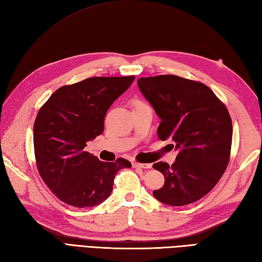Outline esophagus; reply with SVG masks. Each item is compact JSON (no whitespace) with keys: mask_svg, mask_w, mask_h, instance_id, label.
<instances>
[{"mask_svg":"<svg viewBox=\"0 0 262 262\" xmlns=\"http://www.w3.org/2000/svg\"><path fill=\"white\" fill-rule=\"evenodd\" d=\"M133 166L134 167H141V168H150L151 167L150 164H144V163H138V162H134Z\"/></svg>","mask_w":262,"mask_h":262,"instance_id":"esophagus-1","label":"esophagus"}]
</instances>
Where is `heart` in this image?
I'll use <instances>...</instances> for the list:
<instances>
[{
  "mask_svg": "<svg viewBox=\"0 0 262 262\" xmlns=\"http://www.w3.org/2000/svg\"><path fill=\"white\" fill-rule=\"evenodd\" d=\"M138 103H144V102H143V101H137L136 105H138Z\"/></svg>",
  "mask_w": 262,
  "mask_h": 262,
  "instance_id": "b5f03b06",
  "label": "heart"
}]
</instances>
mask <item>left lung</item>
<instances>
[{"label": "left lung", "instance_id": "obj_1", "mask_svg": "<svg viewBox=\"0 0 262 262\" xmlns=\"http://www.w3.org/2000/svg\"><path fill=\"white\" fill-rule=\"evenodd\" d=\"M138 87L161 118L157 135L179 150L171 166L155 163L164 178L153 192L162 203L196 202L213 188L230 161L232 120L226 105L206 84L174 75L139 78Z\"/></svg>", "mask_w": 262, "mask_h": 262}]
</instances>
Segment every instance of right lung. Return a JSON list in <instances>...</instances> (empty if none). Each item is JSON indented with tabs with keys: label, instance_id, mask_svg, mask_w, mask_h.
<instances>
[{
	"label": "right lung",
	"instance_id": "1",
	"mask_svg": "<svg viewBox=\"0 0 262 262\" xmlns=\"http://www.w3.org/2000/svg\"><path fill=\"white\" fill-rule=\"evenodd\" d=\"M135 80L128 77H94L60 87L36 115L33 145L41 179L63 203L90 208L111 195L119 169L129 161L101 162L84 150L103 132L106 113Z\"/></svg>",
	"mask_w": 262,
	"mask_h": 262
}]
</instances>
